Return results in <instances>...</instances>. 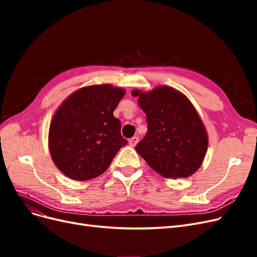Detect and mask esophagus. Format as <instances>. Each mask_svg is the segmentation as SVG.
<instances>
[{
	"label": "esophagus",
	"mask_w": 257,
	"mask_h": 257,
	"mask_svg": "<svg viewBox=\"0 0 257 257\" xmlns=\"http://www.w3.org/2000/svg\"><path fill=\"white\" fill-rule=\"evenodd\" d=\"M138 141H139V138H138L137 136H134V137H132V138L130 139V141H128V144H130V146H131V147H135V146L137 145Z\"/></svg>",
	"instance_id": "obj_1"
}]
</instances>
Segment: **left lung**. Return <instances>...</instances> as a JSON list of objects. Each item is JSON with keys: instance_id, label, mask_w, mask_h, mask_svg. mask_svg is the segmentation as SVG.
<instances>
[{"instance_id": "8db88e82", "label": "left lung", "mask_w": 257, "mask_h": 257, "mask_svg": "<svg viewBox=\"0 0 257 257\" xmlns=\"http://www.w3.org/2000/svg\"><path fill=\"white\" fill-rule=\"evenodd\" d=\"M147 115L148 132L136 151L164 178H188L200 167L208 136L195 108L181 92L161 85L132 91Z\"/></svg>"}]
</instances>
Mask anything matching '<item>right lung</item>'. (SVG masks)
Returning <instances> with one entry per match:
<instances>
[{
	"label": "right lung",
	"mask_w": 257,
	"mask_h": 257,
	"mask_svg": "<svg viewBox=\"0 0 257 257\" xmlns=\"http://www.w3.org/2000/svg\"><path fill=\"white\" fill-rule=\"evenodd\" d=\"M125 91L111 84L84 87L69 95L54 113L48 145L54 164L66 177L90 180L105 173L127 145L113 116Z\"/></svg>",
	"instance_id": "1"
}]
</instances>
